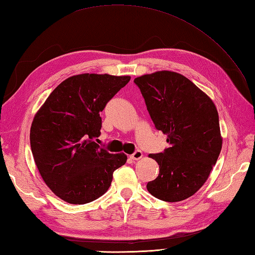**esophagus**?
Instances as JSON below:
<instances>
[{
	"mask_svg": "<svg viewBox=\"0 0 255 255\" xmlns=\"http://www.w3.org/2000/svg\"><path fill=\"white\" fill-rule=\"evenodd\" d=\"M142 156H143V153H142V151H140V150H137V151H134L131 156H130V159H132V160H139V159H141L142 158Z\"/></svg>",
	"mask_w": 255,
	"mask_h": 255,
	"instance_id": "1",
	"label": "esophagus"
}]
</instances>
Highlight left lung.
I'll return each instance as SVG.
<instances>
[{
    "label": "left lung",
    "instance_id": "1",
    "mask_svg": "<svg viewBox=\"0 0 255 255\" xmlns=\"http://www.w3.org/2000/svg\"><path fill=\"white\" fill-rule=\"evenodd\" d=\"M158 130L169 147L149 154L159 174L147 183L153 197L179 202L193 196L207 181L222 148L217 107L190 79L171 71L134 78Z\"/></svg>",
    "mask_w": 255,
    "mask_h": 255
}]
</instances>
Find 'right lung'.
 I'll return each instance as SVG.
<instances>
[{"label": "right lung", "instance_id": "add662e5", "mask_svg": "<svg viewBox=\"0 0 255 255\" xmlns=\"http://www.w3.org/2000/svg\"><path fill=\"white\" fill-rule=\"evenodd\" d=\"M130 76L79 74L54 89L35 114L29 132L38 172L55 196L71 204L96 200L112 184L113 173L127 161L95 142L101 112Z\"/></svg>", "mask_w": 255, "mask_h": 255}]
</instances>
